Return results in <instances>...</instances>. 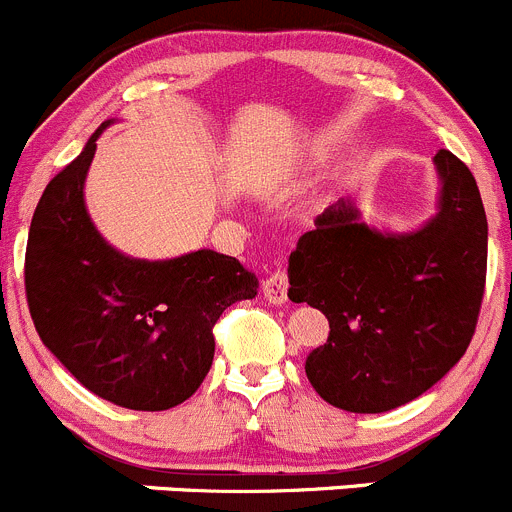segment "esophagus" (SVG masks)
Instances as JSON below:
<instances>
[{
	"mask_svg": "<svg viewBox=\"0 0 512 512\" xmlns=\"http://www.w3.org/2000/svg\"><path fill=\"white\" fill-rule=\"evenodd\" d=\"M261 291H264V299L269 301V304H286V301H289V276H286L284 271H274L271 276H266L264 289Z\"/></svg>",
	"mask_w": 512,
	"mask_h": 512,
	"instance_id": "esophagus-1",
	"label": "esophagus"
}]
</instances>
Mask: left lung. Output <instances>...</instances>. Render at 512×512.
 Masks as SVG:
<instances>
[{
    "label": "left lung",
    "mask_w": 512,
    "mask_h": 512,
    "mask_svg": "<svg viewBox=\"0 0 512 512\" xmlns=\"http://www.w3.org/2000/svg\"><path fill=\"white\" fill-rule=\"evenodd\" d=\"M432 163L437 211L422 226L374 228L342 198L289 256V299L329 319L306 377L339 410L379 415L407 405L460 362L475 334L488 266L483 198L450 150Z\"/></svg>",
    "instance_id": "obj_1"
}]
</instances>
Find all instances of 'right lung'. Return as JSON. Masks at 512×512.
<instances>
[{"mask_svg": "<svg viewBox=\"0 0 512 512\" xmlns=\"http://www.w3.org/2000/svg\"><path fill=\"white\" fill-rule=\"evenodd\" d=\"M113 123L47 183L29 226L24 286L42 344L82 387L125 410L163 412L201 387L216 352L213 324L259 294V279L211 248L148 261L102 238L85 180Z\"/></svg>", "mask_w": 512, "mask_h": 512, "instance_id": "add662e5", "label": "right lung"}]
</instances>
